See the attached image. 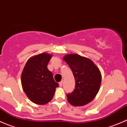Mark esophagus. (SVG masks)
<instances>
[{
    "instance_id": "obj_1",
    "label": "esophagus",
    "mask_w": 127,
    "mask_h": 127,
    "mask_svg": "<svg viewBox=\"0 0 127 127\" xmlns=\"http://www.w3.org/2000/svg\"><path fill=\"white\" fill-rule=\"evenodd\" d=\"M62 85H63V81H61L59 83V86H60V87H62Z\"/></svg>"
}]
</instances>
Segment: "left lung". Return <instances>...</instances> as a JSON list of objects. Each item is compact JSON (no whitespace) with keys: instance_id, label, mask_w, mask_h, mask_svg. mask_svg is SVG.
<instances>
[{"instance_id":"obj_1","label":"left lung","mask_w":127,"mask_h":127,"mask_svg":"<svg viewBox=\"0 0 127 127\" xmlns=\"http://www.w3.org/2000/svg\"><path fill=\"white\" fill-rule=\"evenodd\" d=\"M64 60L72 70L75 79V89L66 94L68 101L74 106H84L92 101L101 84L99 69L89 59L78 54H68Z\"/></svg>"}]
</instances>
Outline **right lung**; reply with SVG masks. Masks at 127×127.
<instances>
[{
    "mask_svg": "<svg viewBox=\"0 0 127 127\" xmlns=\"http://www.w3.org/2000/svg\"><path fill=\"white\" fill-rule=\"evenodd\" d=\"M51 55L42 53L28 60L21 74L23 91L33 103L45 104L54 96L59 84L47 68Z\"/></svg>",
    "mask_w": 127,
    "mask_h": 127,
    "instance_id": "1",
    "label": "right lung"
}]
</instances>
